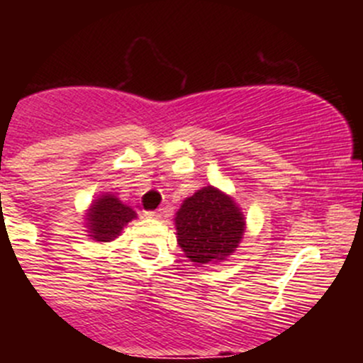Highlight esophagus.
<instances>
[{
  "mask_svg": "<svg viewBox=\"0 0 363 363\" xmlns=\"http://www.w3.org/2000/svg\"><path fill=\"white\" fill-rule=\"evenodd\" d=\"M145 216H147V218H152V220H158V218H162V211L160 210H158V211H148V213Z\"/></svg>",
  "mask_w": 363,
  "mask_h": 363,
  "instance_id": "esophagus-1",
  "label": "esophagus"
}]
</instances>
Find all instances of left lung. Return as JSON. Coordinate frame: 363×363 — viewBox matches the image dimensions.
I'll return each mask as SVG.
<instances>
[{"label": "left lung", "mask_w": 363, "mask_h": 363, "mask_svg": "<svg viewBox=\"0 0 363 363\" xmlns=\"http://www.w3.org/2000/svg\"><path fill=\"white\" fill-rule=\"evenodd\" d=\"M177 244L194 264L227 261L242 242L245 216L235 199L205 186L182 201L174 218Z\"/></svg>", "instance_id": "1"}]
</instances>
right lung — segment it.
Returning a JSON list of instances; mask_svg holds the SVG:
<instances>
[{
  "label": "right lung",
  "mask_w": 363,
  "mask_h": 363,
  "mask_svg": "<svg viewBox=\"0 0 363 363\" xmlns=\"http://www.w3.org/2000/svg\"><path fill=\"white\" fill-rule=\"evenodd\" d=\"M136 211L112 193H102L90 203L85 211V227L89 239L95 242H112L121 235L124 227L136 220Z\"/></svg>",
  "instance_id": "1"
}]
</instances>
